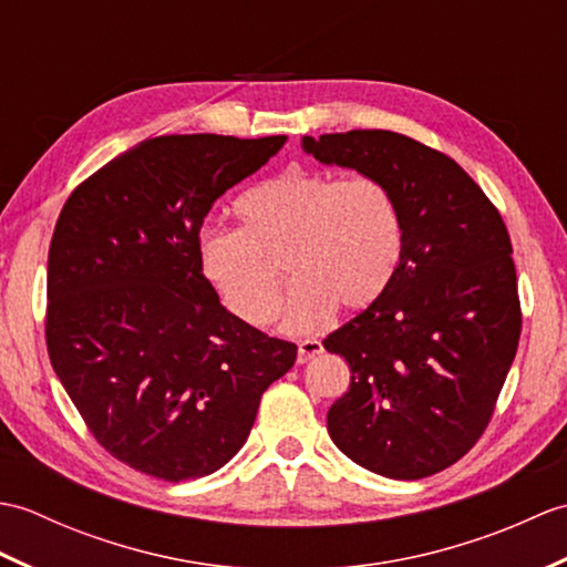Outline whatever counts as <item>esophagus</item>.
<instances>
[{"mask_svg": "<svg viewBox=\"0 0 567 567\" xmlns=\"http://www.w3.org/2000/svg\"><path fill=\"white\" fill-rule=\"evenodd\" d=\"M321 351H323V346H321L319 339L299 341V346H297V363H307V360L319 355Z\"/></svg>", "mask_w": 567, "mask_h": 567, "instance_id": "obj_1", "label": "esophagus"}]
</instances>
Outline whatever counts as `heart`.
Instances as JSON below:
<instances>
[{
    "instance_id": "heart-1",
    "label": "heart",
    "mask_w": 567,
    "mask_h": 567,
    "mask_svg": "<svg viewBox=\"0 0 567 567\" xmlns=\"http://www.w3.org/2000/svg\"><path fill=\"white\" fill-rule=\"evenodd\" d=\"M240 228H204L199 268L224 307L250 327L268 323L292 277L282 327L311 331L339 311L363 309L388 287L402 258V212L375 175L339 179L309 167L248 189Z\"/></svg>"
}]
</instances>
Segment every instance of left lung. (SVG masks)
<instances>
[{"instance_id": "8db88e82", "label": "left lung", "mask_w": 567, "mask_h": 567, "mask_svg": "<svg viewBox=\"0 0 567 567\" xmlns=\"http://www.w3.org/2000/svg\"><path fill=\"white\" fill-rule=\"evenodd\" d=\"M302 148L380 177L400 202L404 234L388 287L323 341L351 368L329 436L384 477L441 473L485 433L519 346L507 226L453 158L394 131L305 136Z\"/></svg>"}]
</instances>
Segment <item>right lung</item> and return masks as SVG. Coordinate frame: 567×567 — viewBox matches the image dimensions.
<instances>
[{"label":"right lung","mask_w":567,"mask_h":567,"mask_svg":"<svg viewBox=\"0 0 567 567\" xmlns=\"http://www.w3.org/2000/svg\"><path fill=\"white\" fill-rule=\"evenodd\" d=\"M287 136H158L80 183L48 250L45 343L92 436L165 483L246 443L297 346L234 317L199 268L204 216Z\"/></svg>","instance_id":"right-lung-1"}]
</instances>
